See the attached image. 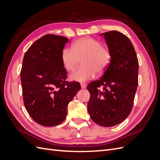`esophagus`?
I'll use <instances>...</instances> for the list:
<instances>
[{"mask_svg": "<svg viewBox=\"0 0 160 160\" xmlns=\"http://www.w3.org/2000/svg\"><path fill=\"white\" fill-rule=\"evenodd\" d=\"M81 88L82 89H85L86 88V85L85 83H81Z\"/></svg>", "mask_w": 160, "mask_h": 160, "instance_id": "esophagus-1", "label": "esophagus"}]
</instances>
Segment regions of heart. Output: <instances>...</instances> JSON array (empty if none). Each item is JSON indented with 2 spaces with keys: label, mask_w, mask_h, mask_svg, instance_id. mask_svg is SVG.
I'll list each match as a JSON object with an SVG mask.
<instances>
[{
  "label": "heart",
  "mask_w": 160,
  "mask_h": 160,
  "mask_svg": "<svg viewBox=\"0 0 160 160\" xmlns=\"http://www.w3.org/2000/svg\"><path fill=\"white\" fill-rule=\"evenodd\" d=\"M61 62L68 72L73 71L81 61L82 65L70 75V79L84 82L93 78L96 72L103 74L110 66L112 55L101 41L85 37L72 43L71 49L61 51Z\"/></svg>",
  "instance_id": "b5f03b06"
}]
</instances>
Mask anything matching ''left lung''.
I'll return each mask as SVG.
<instances>
[{"instance_id":"obj_1","label":"left lung","mask_w":160,"mask_h":160,"mask_svg":"<svg viewBox=\"0 0 160 160\" xmlns=\"http://www.w3.org/2000/svg\"><path fill=\"white\" fill-rule=\"evenodd\" d=\"M112 59L101 78L89 83L88 113L95 123L112 127L126 119L133 105L138 84L139 63L129 38L117 31L103 32ZM102 86L103 91L98 88Z\"/></svg>"}]
</instances>
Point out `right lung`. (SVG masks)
I'll return each instance as SVG.
<instances>
[{
	"instance_id": "right-lung-1",
	"label": "right lung",
	"mask_w": 160,
	"mask_h": 160,
	"mask_svg": "<svg viewBox=\"0 0 160 160\" xmlns=\"http://www.w3.org/2000/svg\"><path fill=\"white\" fill-rule=\"evenodd\" d=\"M67 37L48 34L37 40L24 55L21 79L23 102L31 118L43 126L61 123L67 106L79 90V82L66 81L61 55Z\"/></svg>"
}]
</instances>
